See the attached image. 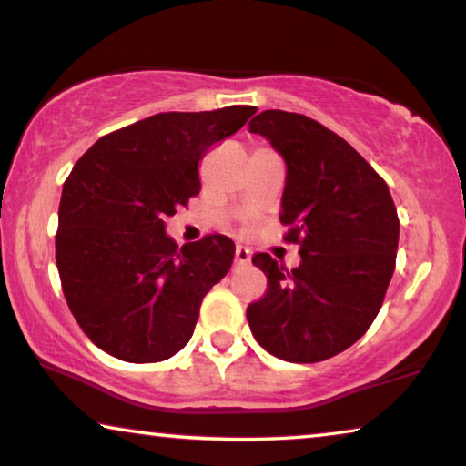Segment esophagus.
Masks as SVG:
<instances>
[{
    "mask_svg": "<svg viewBox=\"0 0 466 466\" xmlns=\"http://www.w3.org/2000/svg\"><path fill=\"white\" fill-rule=\"evenodd\" d=\"M234 261L238 263V266H248V263H251V251L245 247H238L234 253Z\"/></svg>",
    "mask_w": 466,
    "mask_h": 466,
    "instance_id": "1",
    "label": "esophagus"
}]
</instances>
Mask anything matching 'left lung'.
<instances>
[{"mask_svg": "<svg viewBox=\"0 0 466 466\" xmlns=\"http://www.w3.org/2000/svg\"><path fill=\"white\" fill-rule=\"evenodd\" d=\"M248 131L266 137L287 165L280 221L301 263L289 272L268 253L253 257L268 290L248 305L247 320L272 356L322 362L377 318L395 269L398 211L379 173L309 116L263 110Z\"/></svg>", "mask_w": 466, "mask_h": 466, "instance_id": "obj_1", "label": "left lung"}]
</instances>
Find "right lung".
Returning a JSON list of instances; mask_svg holds the SVG:
<instances>
[{"label": "right lung", "instance_id": "1", "mask_svg": "<svg viewBox=\"0 0 466 466\" xmlns=\"http://www.w3.org/2000/svg\"><path fill=\"white\" fill-rule=\"evenodd\" d=\"M255 106L158 113L100 137L62 186L56 234L65 299L89 341L123 362H161L190 341L234 242L177 247L165 218L200 192L198 163Z\"/></svg>", "mask_w": 466, "mask_h": 466}]
</instances>
